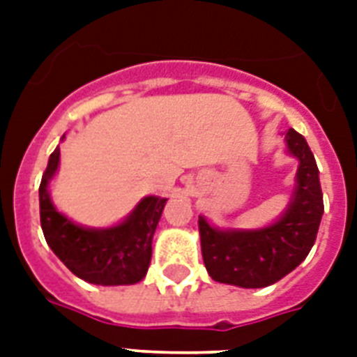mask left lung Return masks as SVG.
Segmentation results:
<instances>
[{
	"label": "left lung",
	"mask_w": 357,
	"mask_h": 357,
	"mask_svg": "<svg viewBox=\"0 0 357 357\" xmlns=\"http://www.w3.org/2000/svg\"><path fill=\"white\" fill-rule=\"evenodd\" d=\"M285 144L298 159L296 185L287 209L259 229H218L198 218L202 255L215 282L244 289L268 287L294 271L315 244L324 204L319 168L298 131L289 129Z\"/></svg>",
	"instance_id": "left-lung-1"
}]
</instances>
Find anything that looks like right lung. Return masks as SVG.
<instances>
[{
  "mask_svg": "<svg viewBox=\"0 0 357 357\" xmlns=\"http://www.w3.org/2000/svg\"><path fill=\"white\" fill-rule=\"evenodd\" d=\"M64 139V137H63ZM55 148L42 176L40 226L53 254L75 276L96 285H131L140 282L151 261V241L167 198L146 196L123 222L111 228H85L59 213L50 198V181L59 168Z\"/></svg>",
  "mask_w": 357,
  "mask_h": 357,
  "instance_id": "obj_1",
  "label": "right lung"
}]
</instances>
